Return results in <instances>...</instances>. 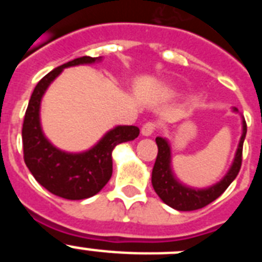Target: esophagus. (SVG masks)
Masks as SVG:
<instances>
[{
  "label": "esophagus",
  "mask_w": 262,
  "mask_h": 262,
  "mask_svg": "<svg viewBox=\"0 0 262 262\" xmlns=\"http://www.w3.org/2000/svg\"><path fill=\"white\" fill-rule=\"evenodd\" d=\"M157 128V124L155 122H147V123L143 124L142 127V134L144 136H151L152 134L156 131Z\"/></svg>",
  "instance_id": "1"
}]
</instances>
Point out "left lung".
<instances>
[{
    "instance_id": "8db88e82",
    "label": "left lung",
    "mask_w": 262,
    "mask_h": 262,
    "mask_svg": "<svg viewBox=\"0 0 262 262\" xmlns=\"http://www.w3.org/2000/svg\"><path fill=\"white\" fill-rule=\"evenodd\" d=\"M233 110L236 111V108ZM245 134H247V123L245 120H243V135L232 166L221 182L203 190L184 186L173 177L172 169H170V147L165 139L156 138L159 152H157L156 161L152 170V186L157 195L163 200L164 203L178 211H193L214 202L217 196H221L226 191L236 176L239 174L243 161V143H244Z\"/></svg>"
}]
</instances>
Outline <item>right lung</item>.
<instances>
[{"instance_id": "right-lung-1", "label": "right lung", "mask_w": 262, "mask_h": 262, "mask_svg": "<svg viewBox=\"0 0 262 262\" xmlns=\"http://www.w3.org/2000/svg\"><path fill=\"white\" fill-rule=\"evenodd\" d=\"M96 60L90 56L77 57L46 75L32 92L23 120V159L27 168L41 186L66 200H85L98 193L113 174L111 152L115 145L134 140L140 133L136 126H118L108 131L98 144L82 154L60 151L45 138L39 108L48 85L67 67L90 64Z\"/></svg>"}]
</instances>
